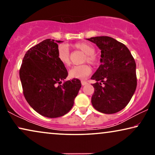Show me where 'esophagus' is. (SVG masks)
Listing matches in <instances>:
<instances>
[{
	"label": "esophagus",
	"instance_id": "esophagus-1",
	"mask_svg": "<svg viewBox=\"0 0 155 155\" xmlns=\"http://www.w3.org/2000/svg\"><path fill=\"white\" fill-rule=\"evenodd\" d=\"M81 83H82V85H85V84H87V81H84V80H82V81H81Z\"/></svg>",
	"mask_w": 155,
	"mask_h": 155
}]
</instances>
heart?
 Listing matches in <instances>:
<instances>
[{"label": "heart", "instance_id": "b5f03b06", "mask_svg": "<svg viewBox=\"0 0 155 155\" xmlns=\"http://www.w3.org/2000/svg\"><path fill=\"white\" fill-rule=\"evenodd\" d=\"M75 48L80 50L85 54L84 61L91 63L92 65H96L98 63V57L94 54L95 48L92 44L87 42H78L73 44ZM57 58L58 61L65 66H68L71 64V58L70 52L67 46L61 44L57 49ZM92 73V68L88 64H83L76 65L72 68L69 71V75L71 78H77V79L83 80L87 77Z\"/></svg>", "mask_w": 155, "mask_h": 155}]
</instances>
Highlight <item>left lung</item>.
I'll return each instance as SVG.
<instances>
[{"label": "left lung", "mask_w": 155, "mask_h": 155, "mask_svg": "<svg viewBox=\"0 0 155 155\" xmlns=\"http://www.w3.org/2000/svg\"><path fill=\"white\" fill-rule=\"evenodd\" d=\"M87 39L101 53V64L91 78L97 81L92 84V106L101 113L115 114L126 107L136 89L135 59L128 48L114 38L101 36Z\"/></svg>", "instance_id": "8db88e82"}]
</instances>
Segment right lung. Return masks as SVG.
Segmentation results:
<instances>
[{"instance_id":"right-lung-1","label":"right lung","mask_w":155,"mask_h":155,"mask_svg":"<svg viewBox=\"0 0 155 155\" xmlns=\"http://www.w3.org/2000/svg\"><path fill=\"white\" fill-rule=\"evenodd\" d=\"M61 41L47 39L27 51L20 69L23 94L32 109L47 118H58L73 107L81 82L77 78L62 83L68 71L57 58Z\"/></svg>"}]
</instances>
